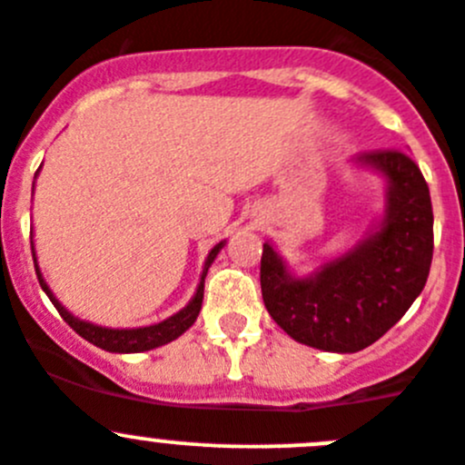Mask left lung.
Wrapping results in <instances>:
<instances>
[{
    "instance_id": "obj_1",
    "label": "left lung",
    "mask_w": 465,
    "mask_h": 465,
    "mask_svg": "<svg viewBox=\"0 0 465 465\" xmlns=\"http://www.w3.org/2000/svg\"><path fill=\"white\" fill-rule=\"evenodd\" d=\"M353 164L385 183V206L371 229L340 257L298 275L263 242L262 296L292 340L328 353H355L401 319L427 284L433 211L418 164L399 151L360 153Z\"/></svg>"
}]
</instances>
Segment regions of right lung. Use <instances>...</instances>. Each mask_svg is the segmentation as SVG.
<instances>
[{
    "label": "right lung",
    "mask_w": 465,
    "mask_h": 465,
    "mask_svg": "<svg viewBox=\"0 0 465 465\" xmlns=\"http://www.w3.org/2000/svg\"><path fill=\"white\" fill-rule=\"evenodd\" d=\"M224 242L227 241H220L218 245L213 247L211 252H208L206 262H203L202 277H199L197 292H194V296L190 298L188 305H185L183 310L176 312V314L169 316V319L160 321V323H153V325H144V328H105V325L91 323V321H84V319H80V316L71 314V312H68L66 307L59 302V298L52 293V289L47 286V282L43 280V272H41V268H38V259H36V250H34V242H32V254H34V266H36L38 282H41V289L45 292V296L50 298L52 305L56 307V312L62 314V319L71 325L77 335L84 337L86 341H91V344L98 346V349L110 351V353H142V351H151V349H158V346L169 344V341H173L176 337L183 335L190 325L197 321L199 310H202V301H203V280H206L208 268H211V263L215 262V257L220 254V250L224 247Z\"/></svg>",
    "instance_id": "right-lung-1"
}]
</instances>
